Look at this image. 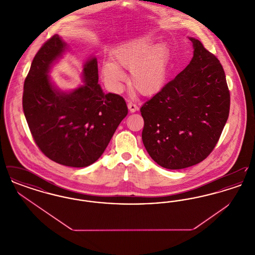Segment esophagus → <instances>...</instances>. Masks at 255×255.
<instances>
[{
  "label": "esophagus",
  "instance_id": "esophagus-1",
  "mask_svg": "<svg viewBox=\"0 0 255 255\" xmlns=\"http://www.w3.org/2000/svg\"><path fill=\"white\" fill-rule=\"evenodd\" d=\"M128 109H129L131 113H134V112H136L138 110V107H137V105H135L133 102H129L128 103Z\"/></svg>",
  "mask_w": 255,
  "mask_h": 255
}]
</instances>
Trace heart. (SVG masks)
Wrapping results in <instances>:
<instances>
[{
  "mask_svg": "<svg viewBox=\"0 0 255 255\" xmlns=\"http://www.w3.org/2000/svg\"><path fill=\"white\" fill-rule=\"evenodd\" d=\"M114 61L102 65L104 81L119 91L126 80L122 69L131 71V85L143 96H153L165 85L169 73L170 50L165 43H155L151 35H140L117 48Z\"/></svg>",
  "mask_w": 255,
  "mask_h": 255,
  "instance_id": "obj_1",
  "label": "heart"
}]
</instances>
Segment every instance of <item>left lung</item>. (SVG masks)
<instances>
[{"mask_svg": "<svg viewBox=\"0 0 255 255\" xmlns=\"http://www.w3.org/2000/svg\"><path fill=\"white\" fill-rule=\"evenodd\" d=\"M193 57L140 108L142 142L158 165L182 169L212 152L228 121L231 95L218 58L193 37Z\"/></svg>", "mask_w": 255, "mask_h": 255, "instance_id": "obj_1", "label": "left lung"}]
</instances>
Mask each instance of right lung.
<instances>
[{
	"label": "right lung",
	"instance_id": "add662e5",
	"mask_svg": "<svg viewBox=\"0 0 255 255\" xmlns=\"http://www.w3.org/2000/svg\"><path fill=\"white\" fill-rule=\"evenodd\" d=\"M68 47L55 34L38 50L24 80L23 109L35 143L48 158L86 167L103 154L128 108L123 97L103 93L95 56L83 63L82 85L57 88L49 73Z\"/></svg>",
	"mask_w": 255,
	"mask_h": 255
}]
</instances>
